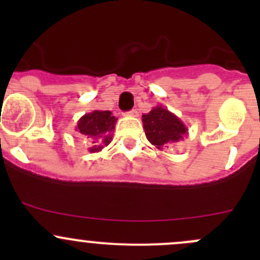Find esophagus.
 <instances>
[{"label":"esophagus","mask_w":260,"mask_h":260,"mask_svg":"<svg viewBox=\"0 0 260 260\" xmlns=\"http://www.w3.org/2000/svg\"><path fill=\"white\" fill-rule=\"evenodd\" d=\"M127 115H131V117H138V111L137 109H132L131 112H128Z\"/></svg>","instance_id":"1"}]
</instances>
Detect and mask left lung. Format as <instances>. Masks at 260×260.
<instances>
[{
	"instance_id": "1",
	"label": "left lung",
	"mask_w": 260,
	"mask_h": 260,
	"mask_svg": "<svg viewBox=\"0 0 260 260\" xmlns=\"http://www.w3.org/2000/svg\"><path fill=\"white\" fill-rule=\"evenodd\" d=\"M142 122L147 140L159 151L188 135L185 123L162 106L153 107L149 113L142 114Z\"/></svg>"
}]
</instances>
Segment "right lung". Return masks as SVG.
Returning a JSON list of instances; mask_svg holds the SVG:
<instances>
[{"mask_svg": "<svg viewBox=\"0 0 260 260\" xmlns=\"http://www.w3.org/2000/svg\"><path fill=\"white\" fill-rule=\"evenodd\" d=\"M117 123V118L109 111H93L85 113L78 120L75 131L83 137L90 140L91 146L89 152L102 151V148L108 146L113 140V131Z\"/></svg>", "mask_w": 260, "mask_h": 260, "instance_id": "obj_1", "label": "right lung"}]
</instances>
